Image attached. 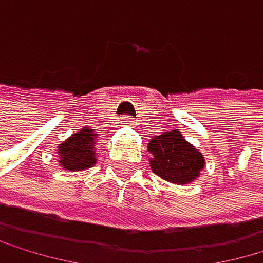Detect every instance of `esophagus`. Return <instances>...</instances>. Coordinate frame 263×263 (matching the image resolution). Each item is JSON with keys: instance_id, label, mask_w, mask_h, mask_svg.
<instances>
[{"instance_id": "34e87169", "label": "esophagus", "mask_w": 263, "mask_h": 263, "mask_svg": "<svg viewBox=\"0 0 263 263\" xmlns=\"http://www.w3.org/2000/svg\"><path fill=\"white\" fill-rule=\"evenodd\" d=\"M122 123H123V126H133V120H132L130 117H123Z\"/></svg>"}]
</instances>
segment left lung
Returning <instances> with one entry per match:
<instances>
[{"label":"left lung","mask_w":263,"mask_h":263,"mask_svg":"<svg viewBox=\"0 0 263 263\" xmlns=\"http://www.w3.org/2000/svg\"><path fill=\"white\" fill-rule=\"evenodd\" d=\"M149 168L156 176L173 184H189L201 176L206 166L204 155L179 130L164 132L148 143Z\"/></svg>","instance_id":"obj_1"}]
</instances>
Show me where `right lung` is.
I'll return each instance as SVG.
<instances>
[{
	"label": "right lung",
	"instance_id": "1",
	"mask_svg": "<svg viewBox=\"0 0 263 263\" xmlns=\"http://www.w3.org/2000/svg\"><path fill=\"white\" fill-rule=\"evenodd\" d=\"M99 140V132L92 128H80L57 146L55 153L59 156V164L65 171H84L93 168L97 163L95 145Z\"/></svg>",
	"mask_w": 263,
	"mask_h": 263
}]
</instances>
